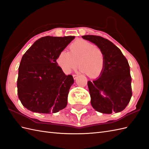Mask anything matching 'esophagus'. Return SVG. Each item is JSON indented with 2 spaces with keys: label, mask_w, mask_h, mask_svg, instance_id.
<instances>
[{
  "label": "esophagus",
  "mask_w": 149,
  "mask_h": 149,
  "mask_svg": "<svg viewBox=\"0 0 149 149\" xmlns=\"http://www.w3.org/2000/svg\"><path fill=\"white\" fill-rule=\"evenodd\" d=\"M78 74H73L72 75V77H73V78L74 79V80H76V79L77 78V77H78Z\"/></svg>",
  "instance_id": "1"
}]
</instances>
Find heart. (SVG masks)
Masks as SVG:
<instances>
[{
	"instance_id": "obj_1",
	"label": "heart",
	"mask_w": 149,
	"mask_h": 149,
	"mask_svg": "<svg viewBox=\"0 0 149 149\" xmlns=\"http://www.w3.org/2000/svg\"><path fill=\"white\" fill-rule=\"evenodd\" d=\"M69 50L61 51L56 58L57 65L65 73L75 70L78 65L90 78H96L101 73L104 66V54L94 44L77 39L69 45Z\"/></svg>"
}]
</instances>
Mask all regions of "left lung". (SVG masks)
<instances>
[{
  "label": "left lung",
  "instance_id": "obj_1",
  "mask_svg": "<svg viewBox=\"0 0 149 149\" xmlns=\"http://www.w3.org/2000/svg\"><path fill=\"white\" fill-rule=\"evenodd\" d=\"M82 38L97 45L104 57V69L100 77L87 82L92 107L107 114L124 110L132 96L130 68L126 58L107 39L94 35L83 36Z\"/></svg>",
  "mask_w": 149,
  "mask_h": 149
}]
</instances>
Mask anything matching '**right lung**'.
<instances>
[{"label":"right lung","mask_w":149,"mask_h":149,"mask_svg":"<svg viewBox=\"0 0 149 149\" xmlns=\"http://www.w3.org/2000/svg\"><path fill=\"white\" fill-rule=\"evenodd\" d=\"M74 36H45L36 41L23 55L18 68V95L29 110L40 113H57L68 104L72 75H65L57 65L59 53Z\"/></svg>","instance_id":"obj_1"}]
</instances>
